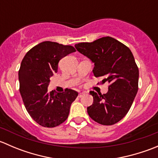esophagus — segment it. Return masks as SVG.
Here are the masks:
<instances>
[{
	"label": "esophagus",
	"instance_id": "34e87169",
	"mask_svg": "<svg viewBox=\"0 0 158 158\" xmlns=\"http://www.w3.org/2000/svg\"><path fill=\"white\" fill-rule=\"evenodd\" d=\"M84 94H85V93H84V92H80V93L79 94V98H81V97H82V95H84Z\"/></svg>",
	"mask_w": 158,
	"mask_h": 158
}]
</instances>
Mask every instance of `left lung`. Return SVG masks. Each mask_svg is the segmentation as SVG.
Masks as SVG:
<instances>
[{
  "mask_svg": "<svg viewBox=\"0 0 158 158\" xmlns=\"http://www.w3.org/2000/svg\"><path fill=\"white\" fill-rule=\"evenodd\" d=\"M75 47L93 62L94 76L103 77L102 84L109 83L106 94L90 92L93 103L87 108L89 117L103 125L117 123L128 112L138 90L139 71L131 51L110 36Z\"/></svg>",
  "mask_w": 158,
  "mask_h": 158,
  "instance_id": "obj_1",
  "label": "left lung"
}]
</instances>
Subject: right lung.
Returning a JSON list of instances; mask_svg holds the SVG:
<instances>
[{"mask_svg": "<svg viewBox=\"0 0 158 158\" xmlns=\"http://www.w3.org/2000/svg\"><path fill=\"white\" fill-rule=\"evenodd\" d=\"M76 51L72 46L44 41L30 49L19 69L20 92L30 117L40 125L54 128L67 119L78 92H48L49 78L58 70L59 61Z\"/></svg>", "mask_w": 158, "mask_h": 158, "instance_id": "obj_1", "label": "right lung"}]
</instances>
